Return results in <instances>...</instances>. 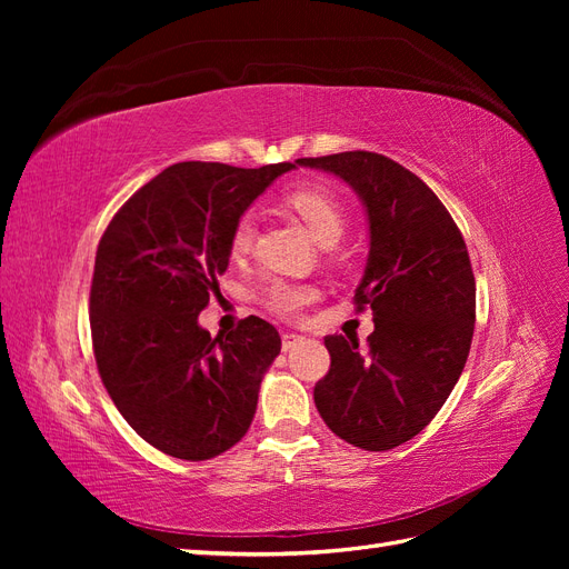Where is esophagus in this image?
Listing matches in <instances>:
<instances>
[{"label":"esophagus","instance_id":"esophagus-1","mask_svg":"<svg viewBox=\"0 0 569 569\" xmlns=\"http://www.w3.org/2000/svg\"><path fill=\"white\" fill-rule=\"evenodd\" d=\"M306 337H301V335H295V332H284L282 335V351H291L297 347V343H301Z\"/></svg>","mask_w":569,"mask_h":569}]
</instances>
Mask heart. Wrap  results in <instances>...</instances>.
Returning <instances> with one entry per match:
<instances>
[{"label": "heart", "instance_id": "heart-1", "mask_svg": "<svg viewBox=\"0 0 569 569\" xmlns=\"http://www.w3.org/2000/svg\"><path fill=\"white\" fill-rule=\"evenodd\" d=\"M287 206L303 220V226L308 228V232H311V237L320 247H335L341 239L347 218H343L341 203L332 194L322 192V189H297V192L287 194ZM253 232H256L253 216L247 213L237 220L230 237L232 256H244L251 249ZM313 297L316 291L311 287L274 280L266 289L263 303L274 316L295 318L306 303L313 301Z\"/></svg>", "mask_w": 569, "mask_h": 569}]
</instances>
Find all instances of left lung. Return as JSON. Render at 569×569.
Wrapping results in <instances>:
<instances>
[{"label": "left lung", "mask_w": 569, "mask_h": 569, "mask_svg": "<svg viewBox=\"0 0 569 569\" xmlns=\"http://www.w3.org/2000/svg\"><path fill=\"white\" fill-rule=\"evenodd\" d=\"M347 182L363 203L370 251L356 306L372 308L368 353L330 335L332 366L313 389L332 432L366 451H389L432 422L449 399L475 332L468 247L439 197L382 153L299 159Z\"/></svg>", "instance_id": "8db88e82"}]
</instances>
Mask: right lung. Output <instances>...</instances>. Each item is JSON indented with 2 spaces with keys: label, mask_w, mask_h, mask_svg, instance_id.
<instances>
[{
  "label": "right lung",
  "mask_w": 569,
  "mask_h": 569,
  "mask_svg": "<svg viewBox=\"0 0 569 569\" xmlns=\"http://www.w3.org/2000/svg\"><path fill=\"white\" fill-rule=\"evenodd\" d=\"M295 163L168 166L120 206L94 258L90 327L111 401L153 449L209 460L247 435L280 335L249 316L199 325L230 263L237 220Z\"/></svg>",
  "instance_id": "1"
}]
</instances>
